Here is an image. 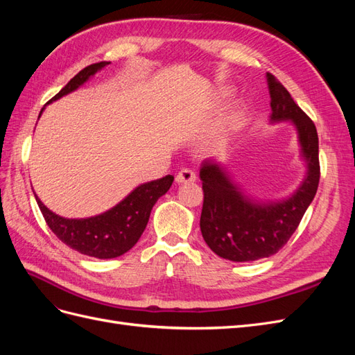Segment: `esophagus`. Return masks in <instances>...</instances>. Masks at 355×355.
Returning <instances> with one entry per match:
<instances>
[{
  "label": "esophagus",
  "instance_id": "esophagus-1",
  "mask_svg": "<svg viewBox=\"0 0 355 355\" xmlns=\"http://www.w3.org/2000/svg\"><path fill=\"white\" fill-rule=\"evenodd\" d=\"M197 180V176L192 170L188 168H182L179 173L176 175V184L182 185V184H192V182Z\"/></svg>",
  "mask_w": 355,
  "mask_h": 355
}]
</instances>
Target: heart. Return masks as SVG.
Instances as JSON below:
<instances>
[{"label":"heart","instance_id":"heart-1","mask_svg":"<svg viewBox=\"0 0 355 355\" xmlns=\"http://www.w3.org/2000/svg\"><path fill=\"white\" fill-rule=\"evenodd\" d=\"M228 94H230L228 90H225L222 93L223 98H227ZM243 115H244V112H243V108H241L240 105L231 106L230 111L223 115L222 121L219 123V125L216 128V132H214L213 142L214 144H219V142L225 141V139H227L231 133H234L235 130H237V128L240 127L241 120H243Z\"/></svg>","mask_w":355,"mask_h":355}]
</instances>
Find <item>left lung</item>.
<instances>
[{"instance_id": "left-lung-1", "label": "left lung", "mask_w": 355, "mask_h": 355, "mask_svg": "<svg viewBox=\"0 0 355 355\" xmlns=\"http://www.w3.org/2000/svg\"><path fill=\"white\" fill-rule=\"evenodd\" d=\"M266 83L271 98L270 123L287 121L295 127L299 155L306 171L300 185L288 197L259 200L234 180L227 164L202 161V239L218 256L232 262L259 261L280 250L296 231L318 188L317 128L270 72L266 73Z\"/></svg>"}]
</instances>
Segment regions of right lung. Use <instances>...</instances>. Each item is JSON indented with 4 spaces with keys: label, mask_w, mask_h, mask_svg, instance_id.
<instances>
[{
    "label": "right lung",
    "mask_w": 355,
    "mask_h": 355,
    "mask_svg": "<svg viewBox=\"0 0 355 355\" xmlns=\"http://www.w3.org/2000/svg\"><path fill=\"white\" fill-rule=\"evenodd\" d=\"M106 65H110V62L93 63L80 71L55 98L47 102V105L78 90ZM44 108L41 110L38 118ZM171 184H173L171 175L146 182V184L136 187L130 194H127L110 210L81 219L59 216L42 204L35 192L34 196L49 228L56 234L62 243L85 256L98 257V259H112V257H118L130 250L141 239L154 204L159 197L166 194Z\"/></svg>",
    "instance_id": "right-lung-1"
}]
</instances>
